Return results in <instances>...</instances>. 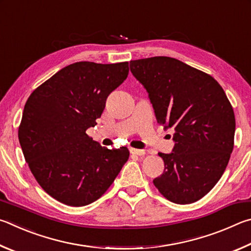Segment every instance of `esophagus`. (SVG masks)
<instances>
[{"label": "esophagus", "mask_w": 251, "mask_h": 251, "mask_svg": "<svg viewBox=\"0 0 251 251\" xmlns=\"http://www.w3.org/2000/svg\"><path fill=\"white\" fill-rule=\"evenodd\" d=\"M130 152L132 153V154L139 155V156H142L146 154V152H144L143 150H139V149H130Z\"/></svg>", "instance_id": "34e87169"}]
</instances>
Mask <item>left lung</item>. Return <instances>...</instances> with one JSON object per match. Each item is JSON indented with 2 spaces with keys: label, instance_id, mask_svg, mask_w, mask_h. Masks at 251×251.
<instances>
[{
  "label": "left lung",
  "instance_id": "left-lung-1",
  "mask_svg": "<svg viewBox=\"0 0 251 251\" xmlns=\"http://www.w3.org/2000/svg\"><path fill=\"white\" fill-rule=\"evenodd\" d=\"M130 70L157 122L174 131L172 152L159 153L164 172L153 183L173 203H194L216 185L230 159L236 121L229 100L212 76L171 57L131 60Z\"/></svg>",
  "mask_w": 251,
  "mask_h": 251
}]
</instances>
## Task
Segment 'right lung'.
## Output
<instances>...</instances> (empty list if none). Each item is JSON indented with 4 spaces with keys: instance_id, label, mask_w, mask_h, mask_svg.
Returning a JSON list of instances; mask_svg holds the SVG:
<instances>
[{
    "instance_id": "add662e5",
    "label": "right lung",
    "mask_w": 251,
    "mask_h": 251,
    "mask_svg": "<svg viewBox=\"0 0 251 251\" xmlns=\"http://www.w3.org/2000/svg\"><path fill=\"white\" fill-rule=\"evenodd\" d=\"M128 74V61H79L57 72L26 101L19 128L22 151L39 185L60 203L91 204L128 161L126 147L107 149L86 133Z\"/></svg>"
}]
</instances>
